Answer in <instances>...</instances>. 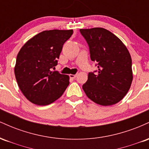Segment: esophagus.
Here are the masks:
<instances>
[{
    "label": "esophagus",
    "instance_id": "esophagus-1",
    "mask_svg": "<svg viewBox=\"0 0 149 149\" xmlns=\"http://www.w3.org/2000/svg\"><path fill=\"white\" fill-rule=\"evenodd\" d=\"M76 76H77L76 74H75V75H73V74H70V78H73V79H74V78H76Z\"/></svg>",
    "mask_w": 149,
    "mask_h": 149
}]
</instances>
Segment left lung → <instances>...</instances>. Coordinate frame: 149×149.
Wrapping results in <instances>:
<instances>
[{"mask_svg":"<svg viewBox=\"0 0 149 149\" xmlns=\"http://www.w3.org/2000/svg\"><path fill=\"white\" fill-rule=\"evenodd\" d=\"M89 45L90 58L97 62L95 73H88L83 85L87 97L97 104L111 106L122 100L130 88L132 59L123 42L105 29H80Z\"/></svg>","mask_w":149,"mask_h":149,"instance_id":"1","label":"left lung"}]
</instances>
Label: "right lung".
Instances as JSON below:
<instances>
[{
	"label": "right lung",
	"instance_id": "1",
	"mask_svg": "<svg viewBox=\"0 0 149 149\" xmlns=\"http://www.w3.org/2000/svg\"><path fill=\"white\" fill-rule=\"evenodd\" d=\"M73 30L44 31L22 46L17 57L15 75L19 88L31 103L39 106L52 104L63 95L69 84V76L52 69L64 42Z\"/></svg>",
	"mask_w": 149,
	"mask_h": 149
}]
</instances>
